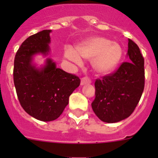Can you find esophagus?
Listing matches in <instances>:
<instances>
[{
  "instance_id": "34e87169",
  "label": "esophagus",
  "mask_w": 158,
  "mask_h": 158,
  "mask_svg": "<svg viewBox=\"0 0 158 158\" xmlns=\"http://www.w3.org/2000/svg\"><path fill=\"white\" fill-rule=\"evenodd\" d=\"M91 83V80L89 79V78L86 77H83L81 79V85H86V84H90Z\"/></svg>"
}]
</instances>
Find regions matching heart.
I'll list each match as a JSON object with an SVG mask.
<instances>
[{
  "mask_svg": "<svg viewBox=\"0 0 158 158\" xmlns=\"http://www.w3.org/2000/svg\"><path fill=\"white\" fill-rule=\"evenodd\" d=\"M123 56V49L117 43L103 37L88 39L75 48L65 49V57L71 62L81 64V58L91 60L93 69L99 73H109L116 68Z\"/></svg>",
  "mask_w": 158,
  "mask_h": 158,
  "instance_id": "b5f03b06",
  "label": "heart"
}]
</instances>
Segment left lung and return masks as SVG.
<instances>
[{
    "mask_svg": "<svg viewBox=\"0 0 158 158\" xmlns=\"http://www.w3.org/2000/svg\"><path fill=\"white\" fill-rule=\"evenodd\" d=\"M128 62L115 73L95 81L96 97L92 107L103 122L112 123L133 113L145 86L144 58L136 43L128 40Z\"/></svg>",
    "mask_w": 158,
    "mask_h": 158,
    "instance_id": "1",
    "label": "left lung"
}]
</instances>
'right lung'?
Listing matches in <instances>:
<instances>
[{
	"instance_id": "1",
	"label": "right lung",
	"mask_w": 158,
	"mask_h": 158,
	"mask_svg": "<svg viewBox=\"0 0 158 158\" xmlns=\"http://www.w3.org/2000/svg\"><path fill=\"white\" fill-rule=\"evenodd\" d=\"M51 30H43L23 41L14 60L13 80L20 105L40 121L55 120L69 104V97L80 85L78 77L57 68L51 58L43 66L33 64V57L50 52Z\"/></svg>"
}]
</instances>
